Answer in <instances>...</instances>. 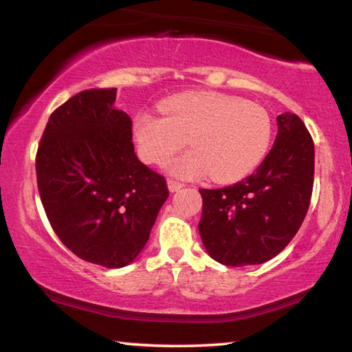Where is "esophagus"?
<instances>
[{
  "mask_svg": "<svg viewBox=\"0 0 352 352\" xmlns=\"http://www.w3.org/2000/svg\"><path fill=\"white\" fill-rule=\"evenodd\" d=\"M183 186H184V184H183V183H180V182L168 180V188H169L170 192H177V190H180Z\"/></svg>",
  "mask_w": 352,
  "mask_h": 352,
  "instance_id": "obj_1",
  "label": "esophagus"
}]
</instances>
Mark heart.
Here are the masks:
<instances>
[{"label":"heart","instance_id":"heart-1","mask_svg":"<svg viewBox=\"0 0 352 352\" xmlns=\"http://www.w3.org/2000/svg\"><path fill=\"white\" fill-rule=\"evenodd\" d=\"M163 116L142 111L132 136L147 164H163L184 146L190 151L166 164L178 178L210 174L214 182L234 183L252 174L272 142V118L264 107L217 91L182 93L158 105Z\"/></svg>","mask_w":352,"mask_h":352}]
</instances>
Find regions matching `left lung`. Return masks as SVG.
<instances>
[{
    "mask_svg": "<svg viewBox=\"0 0 352 352\" xmlns=\"http://www.w3.org/2000/svg\"><path fill=\"white\" fill-rule=\"evenodd\" d=\"M278 135L254 174L222 189H199V231L214 261L231 267L270 261L294 239L314 186V141L294 113L276 118Z\"/></svg>",
    "mask_w": 352,
    "mask_h": 352,
    "instance_id": "1",
    "label": "left lung"
}]
</instances>
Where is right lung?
<instances>
[{
    "mask_svg": "<svg viewBox=\"0 0 352 352\" xmlns=\"http://www.w3.org/2000/svg\"><path fill=\"white\" fill-rule=\"evenodd\" d=\"M116 88L85 90L52 113L35 169L41 204L63 245L80 259L121 269L146 247L169 190L142 164L132 119Z\"/></svg>",
    "mask_w": 352,
    "mask_h": 352,
    "instance_id": "right-lung-1",
    "label": "right lung"
}]
</instances>
